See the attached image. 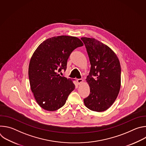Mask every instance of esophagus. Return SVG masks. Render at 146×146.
Returning a JSON list of instances; mask_svg holds the SVG:
<instances>
[{"label":"esophagus","mask_w":146,"mask_h":146,"mask_svg":"<svg viewBox=\"0 0 146 146\" xmlns=\"http://www.w3.org/2000/svg\"><path fill=\"white\" fill-rule=\"evenodd\" d=\"M77 83H78V84L80 85V84H81V83H82V82H83V80L81 79V78L77 79Z\"/></svg>","instance_id":"obj_1"}]
</instances>
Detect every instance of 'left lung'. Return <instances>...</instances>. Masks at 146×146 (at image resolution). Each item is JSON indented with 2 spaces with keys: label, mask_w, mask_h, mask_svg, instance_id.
Listing matches in <instances>:
<instances>
[{
  "label": "left lung",
  "mask_w": 146,
  "mask_h": 146,
  "mask_svg": "<svg viewBox=\"0 0 146 146\" xmlns=\"http://www.w3.org/2000/svg\"><path fill=\"white\" fill-rule=\"evenodd\" d=\"M89 56L91 69L86 81L90 94L84 99L91 110L102 112L115 102L121 87V66L114 52L94 38L81 37Z\"/></svg>",
  "instance_id": "1"
}]
</instances>
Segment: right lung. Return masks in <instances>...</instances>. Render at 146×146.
<instances>
[{
  "label": "right lung",
  "mask_w": 146,
  "mask_h": 146,
  "mask_svg": "<svg viewBox=\"0 0 146 146\" xmlns=\"http://www.w3.org/2000/svg\"><path fill=\"white\" fill-rule=\"evenodd\" d=\"M83 46L77 37L59 36L41 43L30 60L28 75L32 92L38 105L47 111L63 106L75 85L70 78L58 72L66 69L72 52Z\"/></svg>",
  "instance_id": "add662e5"
}]
</instances>
